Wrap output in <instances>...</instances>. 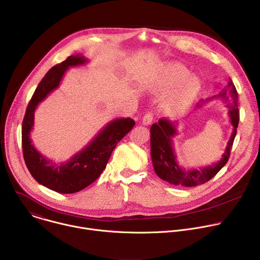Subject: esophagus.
Here are the masks:
<instances>
[{"label":"esophagus","mask_w":260,"mask_h":260,"mask_svg":"<svg viewBox=\"0 0 260 260\" xmlns=\"http://www.w3.org/2000/svg\"><path fill=\"white\" fill-rule=\"evenodd\" d=\"M153 121V113L151 112H148L147 114H145V116L143 117V120H142V123L144 125H149L151 124Z\"/></svg>","instance_id":"esophagus-1"}]
</instances>
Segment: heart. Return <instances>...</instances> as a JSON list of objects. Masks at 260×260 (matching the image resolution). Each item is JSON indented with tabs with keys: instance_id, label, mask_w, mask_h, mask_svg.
Masks as SVG:
<instances>
[{
	"instance_id": "obj_1",
	"label": "heart",
	"mask_w": 260,
	"mask_h": 260,
	"mask_svg": "<svg viewBox=\"0 0 260 260\" xmlns=\"http://www.w3.org/2000/svg\"><path fill=\"white\" fill-rule=\"evenodd\" d=\"M172 87L173 88L161 101V108L169 114L179 115L197 99L202 89V83L197 76L189 75L187 68L171 62L161 69L155 88L158 91H166Z\"/></svg>"
}]
</instances>
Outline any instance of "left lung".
I'll list each match as a JSON object with an SVG mask.
<instances>
[{
    "instance_id": "1",
    "label": "left lung",
    "mask_w": 260,
    "mask_h": 260,
    "mask_svg": "<svg viewBox=\"0 0 260 260\" xmlns=\"http://www.w3.org/2000/svg\"><path fill=\"white\" fill-rule=\"evenodd\" d=\"M211 99H219L225 103L230 109L229 115L234 129L228 142L223 155H222L219 161L208 167L191 170L181 168L177 161L173 143V138L178 135V122L159 119L158 123L152 124L150 128V145L153 168L156 175L161 180L173 185H178V186H198V185L204 184L211 180L228 162L233 143L237 135V127L240 119L238 109V92L233 80L230 78L228 85L222 88L218 94L212 96ZM203 104L204 101H202V104H199L198 107L200 108Z\"/></svg>"
}]
</instances>
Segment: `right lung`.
Listing matches in <instances>:
<instances>
[{
	"instance_id": "add662e5",
	"label": "right lung",
	"mask_w": 260,
	"mask_h": 260,
	"mask_svg": "<svg viewBox=\"0 0 260 260\" xmlns=\"http://www.w3.org/2000/svg\"><path fill=\"white\" fill-rule=\"evenodd\" d=\"M86 62L84 55L76 54L52 67L37 86L22 121V152L27 170L39 184L59 193L78 192L94 182L105 170L117 143L136 124L128 117L110 121L81 151L60 164L47 159L34 147L29 135L34 128L36 108L59 86L70 67Z\"/></svg>"
}]
</instances>
